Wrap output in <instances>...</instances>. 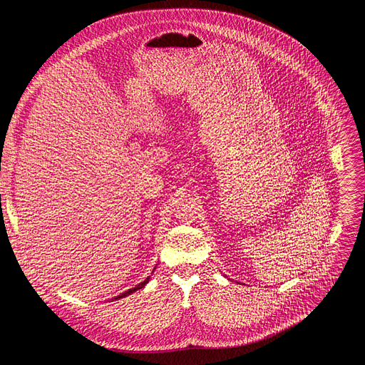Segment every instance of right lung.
I'll list each match as a JSON object with an SVG mask.
<instances>
[{
	"instance_id": "add662e5",
	"label": "right lung",
	"mask_w": 365,
	"mask_h": 365,
	"mask_svg": "<svg viewBox=\"0 0 365 365\" xmlns=\"http://www.w3.org/2000/svg\"><path fill=\"white\" fill-rule=\"evenodd\" d=\"M148 280H150V277H147L144 282H141L140 284H137L135 287H133V289H130V290H127V292H124L123 294H120V296H117L115 299H121V297H125V296H128V294H131V293H134L135 290H138V289H143L147 283H148Z\"/></svg>"
}]
</instances>
